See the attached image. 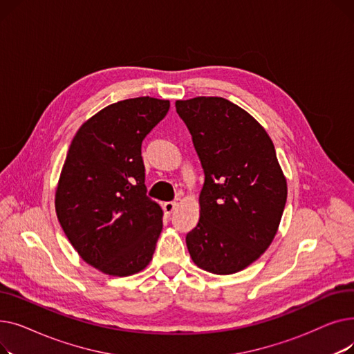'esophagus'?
I'll return each mask as SVG.
<instances>
[{
    "label": "esophagus",
    "mask_w": 354,
    "mask_h": 354,
    "mask_svg": "<svg viewBox=\"0 0 354 354\" xmlns=\"http://www.w3.org/2000/svg\"><path fill=\"white\" fill-rule=\"evenodd\" d=\"M176 205H178L176 202H165L163 205H162L165 215H166V216H171V214L176 209Z\"/></svg>",
    "instance_id": "34e87169"
}]
</instances>
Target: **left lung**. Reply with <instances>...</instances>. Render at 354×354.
Segmentation results:
<instances>
[{
	"label": "left lung",
	"mask_w": 354,
	"mask_h": 354,
	"mask_svg": "<svg viewBox=\"0 0 354 354\" xmlns=\"http://www.w3.org/2000/svg\"><path fill=\"white\" fill-rule=\"evenodd\" d=\"M175 106L205 174L188 251L202 270L238 272L270 247L286 207L287 180L274 143L248 111L224 97L199 96Z\"/></svg>",
	"instance_id": "left-lung-1"
}]
</instances>
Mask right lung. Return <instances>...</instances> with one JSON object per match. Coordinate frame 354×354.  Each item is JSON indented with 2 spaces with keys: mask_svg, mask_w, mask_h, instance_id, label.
<instances>
[{
  "mask_svg": "<svg viewBox=\"0 0 354 354\" xmlns=\"http://www.w3.org/2000/svg\"><path fill=\"white\" fill-rule=\"evenodd\" d=\"M169 106L149 96L110 104L68 147L55 212L74 250L104 274L133 275L152 261L163 212L146 196L142 142Z\"/></svg>",
  "mask_w": 354,
  "mask_h": 354,
  "instance_id": "obj_1",
  "label": "right lung"
}]
</instances>
